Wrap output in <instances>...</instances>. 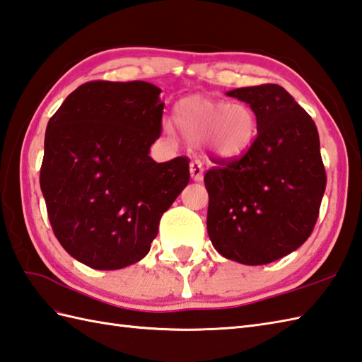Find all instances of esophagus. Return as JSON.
I'll use <instances>...</instances> for the list:
<instances>
[{
  "mask_svg": "<svg viewBox=\"0 0 362 362\" xmlns=\"http://www.w3.org/2000/svg\"><path fill=\"white\" fill-rule=\"evenodd\" d=\"M189 174H191V179L194 182H200L202 179H204V168H202V162H199V160L191 162Z\"/></svg>",
  "mask_w": 362,
  "mask_h": 362,
  "instance_id": "34e87169",
  "label": "esophagus"
}]
</instances>
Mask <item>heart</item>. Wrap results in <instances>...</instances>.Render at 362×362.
Instances as JSON below:
<instances>
[{
  "mask_svg": "<svg viewBox=\"0 0 362 362\" xmlns=\"http://www.w3.org/2000/svg\"><path fill=\"white\" fill-rule=\"evenodd\" d=\"M174 120L185 139L204 141L217 160L240 157L257 134V117L250 105L204 95L180 100L174 107Z\"/></svg>",
  "mask_w": 362,
  "mask_h": 362,
  "instance_id": "heart-1",
  "label": "heart"
}]
</instances>
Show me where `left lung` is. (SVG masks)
I'll use <instances>...</instances> for the list:
<instances>
[{
	"label": "left lung",
	"instance_id": "left-lung-1",
	"mask_svg": "<svg viewBox=\"0 0 362 362\" xmlns=\"http://www.w3.org/2000/svg\"><path fill=\"white\" fill-rule=\"evenodd\" d=\"M253 107L257 137L239 160L205 174L206 230L219 253L264 265L312 234L325 191L316 124L279 85L226 92Z\"/></svg>",
	"mask_w": 362,
	"mask_h": 362
}]
</instances>
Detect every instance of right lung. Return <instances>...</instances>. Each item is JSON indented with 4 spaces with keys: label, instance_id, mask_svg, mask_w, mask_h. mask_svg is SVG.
Returning a JSON list of instances; mask_svg holds the SVG:
<instances>
[{
    "label": "right lung",
    "instance_id": "add662e5",
    "mask_svg": "<svg viewBox=\"0 0 362 362\" xmlns=\"http://www.w3.org/2000/svg\"><path fill=\"white\" fill-rule=\"evenodd\" d=\"M162 89L146 81H89L47 123L40 187L62 247L95 270L149 253L160 217L189 182L187 157L157 163Z\"/></svg>",
    "mask_w": 362,
    "mask_h": 362
}]
</instances>
